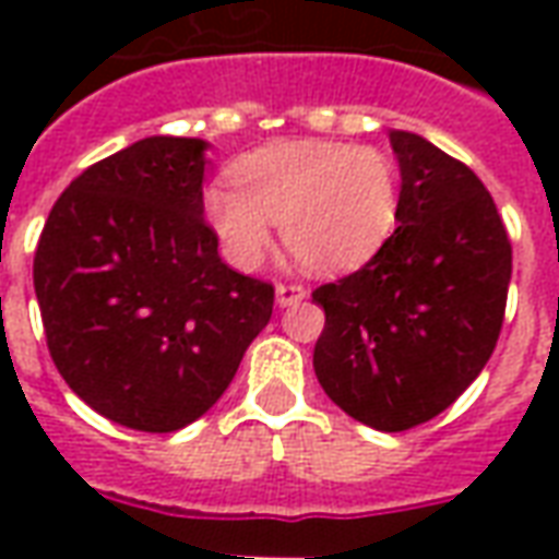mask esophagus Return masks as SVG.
<instances>
[{
  "mask_svg": "<svg viewBox=\"0 0 559 559\" xmlns=\"http://www.w3.org/2000/svg\"><path fill=\"white\" fill-rule=\"evenodd\" d=\"M305 296H308V290H305L302 284H293V281H287V284H278V287H275V299H278L281 308L299 305Z\"/></svg>",
  "mask_w": 559,
  "mask_h": 559,
  "instance_id": "34e87169",
  "label": "esophagus"
}]
</instances>
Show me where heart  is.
Returning a JSON list of instances; mask_svg holds the SVG:
<instances>
[{
	"label": "heart",
	"instance_id": "b5f03b06",
	"mask_svg": "<svg viewBox=\"0 0 559 559\" xmlns=\"http://www.w3.org/2000/svg\"><path fill=\"white\" fill-rule=\"evenodd\" d=\"M230 179L209 185L203 215L236 266L254 269L272 224L293 260L317 275L365 266L399 224V160L380 146L341 140H284L230 164Z\"/></svg>",
	"mask_w": 559,
	"mask_h": 559
}]
</instances>
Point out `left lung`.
Here are the masks:
<instances>
[{"label":"left lung","instance_id":"8db88e82","mask_svg":"<svg viewBox=\"0 0 559 559\" xmlns=\"http://www.w3.org/2000/svg\"><path fill=\"white\" fill-rule=\"evenodd\" d=\"M399 230L362 269L317 287L326 326L320 386L377 431H411L452 407L491 359L512 278V242L467 164L392 131Z\"/></svg>","mask_w":559,"mask_h":559}]
</instances>
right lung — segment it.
Instances as JSON below:
<instances>
[{
	"label": "right lung",
	"mask_w": 559,
	"mask_h": 559,
	"mask_svg": "<svg viewBox=\"0 0 559 559\" xmlns=\"http://www.w3.org/2000/svg\"><path fill=\"white\" fill-rule=\"evenodd\" d=\"M197 138H146L59 194L32 281L47 350L92 411L134 431L200 419L230 386L275 305L233 272L203 218Z\"/></svg>",
	"instance_id": "right-lung-1"
}]
</instances>
